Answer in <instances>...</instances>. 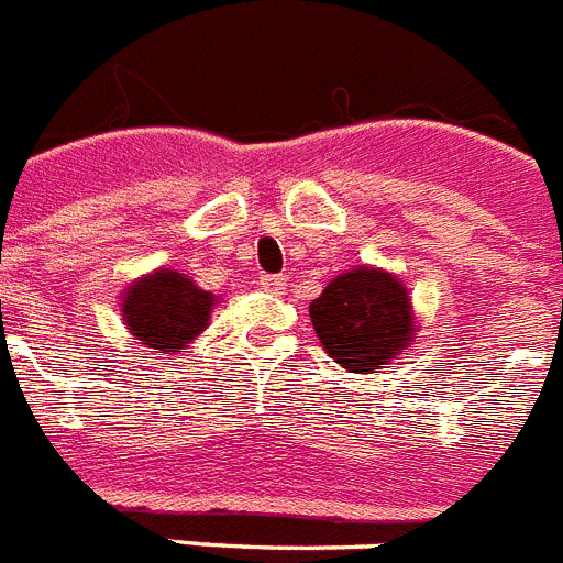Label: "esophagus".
<instances>
[{
  "mask_svg": "<svg viewBox=\"0 0 563 563\" xmlns=\"http://www.w3.org/2000/svg\"><path fill=\"white\" fill-rule=\"evenodd\" d=\"M260 289L272 291V295H280L286 289V277L283 274H260Z\"/></svg>",
  "mask_w": 563,
  "mask_h": 563,
  "instance_id": "esophagus-1",
  "label": "esophagus"
}]
</instances>
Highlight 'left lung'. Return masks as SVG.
Returning a JSON list of instances; mask_svg holds the SVG:
<instances>
[{"label": "left lung", "instance_id": "8db88e82", "mask_svg": "<svg viewBox=\"0 0 563 563\" xmlns=\"http://www.w3.org/2000/svg\"><path fill=\"white\" fill-rule=\"evenodd\" d=\"M309 318L325 354L352 375L389 369L418 334L406 283L377 266H354L332 277L311 300Z\"/></svg>", "mask_w": 563, "mask_h": 563}]
</instances>
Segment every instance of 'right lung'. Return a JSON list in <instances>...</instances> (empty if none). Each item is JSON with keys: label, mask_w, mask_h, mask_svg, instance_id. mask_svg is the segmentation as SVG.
Wrapping results in <instances>:
<instances>
[{"label": "right lung", "mask_w": 563, "mask_h": 563, "mask_svg": "<svg viewBox=\"0 0 563 563\" xmlns=\"http://www.w3.org/2000/svg\"><path fill=\"white\" fill-rule=\"evenodd\" d=\"M217 303L220 297L200 289L188 274L154 268L122 289L120 314L145 349L177 354L209 329Z\"/></svg>", "instance_id": "1"}]
</instances>
